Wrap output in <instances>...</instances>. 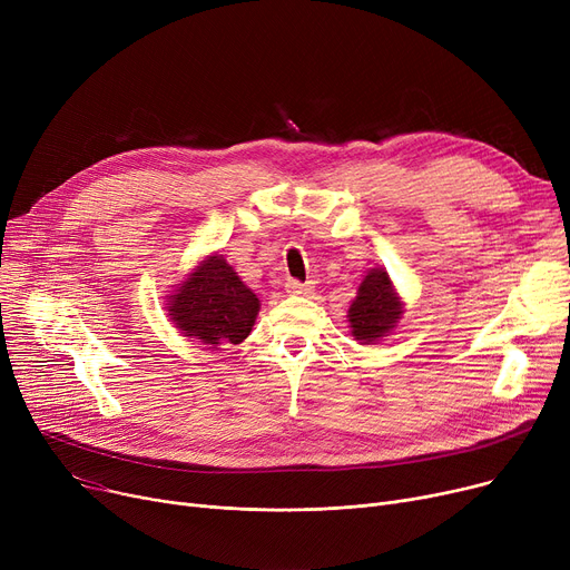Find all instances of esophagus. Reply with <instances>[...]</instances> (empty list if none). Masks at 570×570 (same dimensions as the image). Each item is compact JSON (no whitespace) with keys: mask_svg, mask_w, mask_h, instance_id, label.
I'll use <instances>...</instances> for the list:
<instances>
[{"mask_svg":"<svg viewBox=\"0 0 570 570\" xmlns=\"http://www.w3.org/2000/svg\"><path fill=\"white\" fill-rule=\"evenodd\" d=\"M286 291L293 293V295H307V293L314 291V286H312L309 282L303 284V282H297V279H288V282H286Z\"/></svg>","mask_w":570,"mask_h":570,"instance_id":"obj_1","label":"esophagus"}]
</instances>
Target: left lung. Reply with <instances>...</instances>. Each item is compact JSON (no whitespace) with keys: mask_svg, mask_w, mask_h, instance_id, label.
I'll list each match as a JSON object with an SVG mask.
<instances>
[{"mask_svg":"<svg viewBox=\"0 0 570 570\" xmlns=\"http://www.w3.org/2000/svg\"><path fill=\"white\" fill-rule=\"evenodd\" d=\"M404 314L402 297L383 267H374L357 286L348 307L351 335L361 344H372L391 335Z\"/></svg>","mask_w":570,"mask_h":570,"instance_id":"left-lung-1","label":"left lung"}]
</instances>
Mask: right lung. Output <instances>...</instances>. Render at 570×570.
I'll list each match as a JSON object with an SVG mask.
<instances>
[{
	"label": "right lung",
	"instance_id": "1",
	"mask_svg": "<svg viewBox=\"0 0 570 570\" xmlns=\"http://www.w3.org/2000/svg\"><path fill=\"white\" fill-rule=\"evenodd\" d=\"M261 301L224 256L200 261L194 273L168 295V316L179 333L203 344H239L252 333Z\"/></svg>",
	"mask_w": 570,
	"mask_h": 570
}]
</instances>
